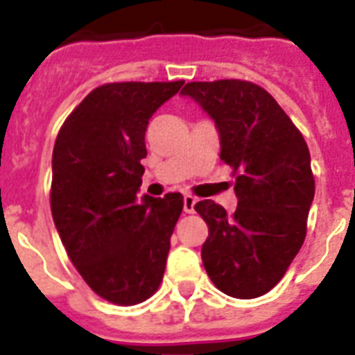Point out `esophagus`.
<instances>
[{
  "label": "esophagus",
  "instance_id": "obj_1",
  "mask_svg": "<svg viewBox=\"0 0 355 355\" xmlns=\"http://www.w3.org/2000/svg\"><path fill=\"white\" fill-rule=\"evenodd\" d=\"M195 204L196 198L193 195L183 196V209H185V214H193L195 211Z\"/></svg>",
  "mask_w": 355,
  "mask_h": 355
}]
</instances>
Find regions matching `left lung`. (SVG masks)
<instances>
[{
    "label": "left lung",
    "mask_w": 355,
    "mask_h": 355,
    "mask_svg": "<svg viewBox=\"0 0 355 355\" xmlns=\"http://www.w3.org/2000/svg\"><path fill=\"white\" fill-rule=\"evenodd\" d=\"M181 94L216 121L219 157L236 175L232 216L214 200L195 204L208 225L204 268L219 291L236 299L261 297L284 278L306 236L314 200L309 146L286 111L255 83L195 81Z\"/></svg>",
    "instance_id": "1"
}]
</instances>
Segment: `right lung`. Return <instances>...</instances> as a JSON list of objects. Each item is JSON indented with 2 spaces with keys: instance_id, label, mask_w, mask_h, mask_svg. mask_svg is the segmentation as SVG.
Returning <instances> with one entry per match:
<instances>
[{
  "instance_id": "add662e5",
  "label": "right lung",
  "mask_w": 355,
  "mask_h": 355,
  "mask_svg": "<svg viewBox=\"0 0 355 355\" xmlns=\"http://www.w3.org/2000/svg\"><path fill=\"white\" fill-rule=\"evenodd\" d=\"M183 81L107 83L56 136L51 211L77 272L96 295L132 306L159 289L183 196L138 198L153 113Z\"/></svg>"
}]
</instances>
